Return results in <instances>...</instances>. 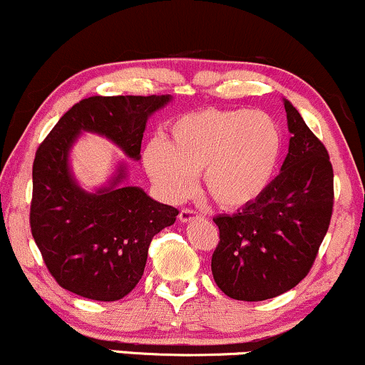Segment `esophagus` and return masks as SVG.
Returning <instances> with one entry per match:
<instances>
[{
	"label": "esophagus",
	"mask_w": 365,
	"mask_h": 365,
	"mask_svg": "<svg viewBox=\"0 0 365 365\" xmlns=\"http://www.w3.org/2000/svg\"><path fill=\"white\" fill-rule=\"evenodd\" d=\"M201 215L198 212H195V210H190V208H182L181 212H179V220L181 222H191L195 220V218H200Z\"/></svg>",
	"instance_id": "esophagus-1"
}]
</instances>
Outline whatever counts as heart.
<instances>
[{
    "label": "heart",
    "mask_w": 365,
    "mask_h": 365,
    "mask_svg": "<svg viewBox=\"0 0 365 365\" xmlns=\"http://www.w3.org/2000/svg\"><path fill=\"white\" fill-rule=\"evenodd\" d=\"M284 133L272 115L252 109H207L179 115L167 141H150L143 162L150 178L173 201L195 192L201 173L205 191L218 207L255 203L275 178Z\"/></svg>",
    "instance_id": "heart-1"
}]
</instances>
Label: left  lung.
I'll return each mask as SVG.
<instances>
[{
    "label": "left lung",
    "instance_id": "8db88e82",
    "mask_svg": "<svg viewBox=\"0 0 365 365\" xmlns=\"http://www.w3.org/2000/svg\"><path fill=\"white\" fill-rule=\"evenodd\" d=\"M292 133L280 174L255 203L218 215L220 241L212 256L218 289L235 301L258 302L294 289L314 264L333 213L328 150L299 110L284 101Z\"/></svg>",
    "mask_w": 365,
    "mask_h": 365
}]
</instances>
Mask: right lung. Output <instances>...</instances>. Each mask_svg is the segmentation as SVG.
<instances>
[{
	"label": "right lung",
	"instance_id": "obj_1",
	"mask_svg": "<svg viewBox=\"0 0 365 365\" xmlns=\"http://www.w3.org/2000/svg\"><path fill=\"white\" fill-rule=\"evenodd\" d=\"M170 96L88 97L56 123L38 145L32 167L30 230L42 259L63 289L113 302L135 289L153 235L173 225L178 210L141 187L121 186L126 167L107 187L87 192L73 179L68 157L81 131L106 136L140 160L147 119Z\"/></svg>",
	"mask_w": 365,
	"mask_h": 365
}]
</instances>
